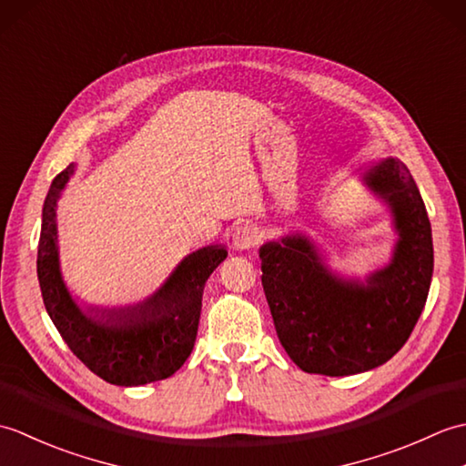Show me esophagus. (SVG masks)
I'll return each mask as SVG.
<instances>
[{
	"instance_id": "34e87169",
	"label": "esophagus",
	"mask_w": 466,
	"mask_h": 466,
	"mask_svg": "<svg viewBox=\"0 0 466 466\" xmlns=\"http://www.w3.org/2000/svg\"><path fill=\"white\" fill-rule=\"evenodd\" d=\"M260 236H258V230H256L254 226L250 224H244L240 228H236V232L232 236V244L236 246L238 250H248V248H254L256 244H258Z\"/></svg>"
}]
</instances>
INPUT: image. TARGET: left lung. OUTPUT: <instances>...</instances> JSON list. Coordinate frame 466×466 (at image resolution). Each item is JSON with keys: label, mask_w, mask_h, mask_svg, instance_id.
Wrapping results in <instances>:
<instances>
[{"label": "left lung", "mask_w": 466, "mask_h": 466, "mask_svg": "<svg viewBox=\"0 0 466 466\" xmlns=\"http://www.w3.org/2000/svg\"><path fill=\"white\" fill-rule=\"evenodd\" d=\"M364 182L390 204L399 230L392 262L366 284L334 279L302 236L260 248L276 334L304 372L349 376L384 364L409 340L427 302L432 232L409 167L386 157L366 167Z\"/></svg>", "instance_id": "8db88e82"}]
</instances>
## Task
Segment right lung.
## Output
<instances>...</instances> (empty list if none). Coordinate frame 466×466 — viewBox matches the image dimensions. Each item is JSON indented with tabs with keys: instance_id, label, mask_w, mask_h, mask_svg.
Instances as JSON below:
<instances>
[{
	"instance_id": "right-lung-1",
	"label": "right lung",
	"mask_w": 466,
	"mask_h": 466,
	"mask_svg": "<svg viewBox=\"0 0 466 466\" xmlns=\"http://www.w3.org/2000/svg\"><path fill=\"white\" fill-rule=\"evenodd\" d=\"M74 174V164L59 172L44 202L37 246V280L46 310L77 359L106 382L140 386L172 376L190 356L200 322L204 284L226 258L220 246L187 256L142 304L120 310H80L59 274L56 204Z\"/></svg>"
}]
</instances>
